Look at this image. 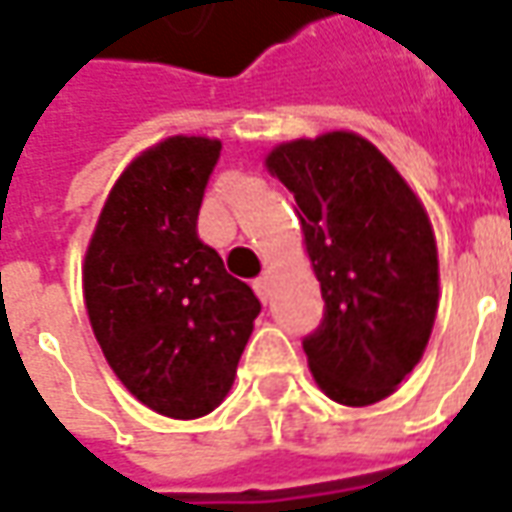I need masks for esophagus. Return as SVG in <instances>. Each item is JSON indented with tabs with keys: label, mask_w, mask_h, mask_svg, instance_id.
I'll return each mask as SVG.
<instances>
[{
	"label": "esophagus",
	"mask_w": 512,
	"mask_h": 512,
	"mask_svg": "<svg viewBox=\"0 0 512 512\" xmlns=\"http://www.w3.org/2000/svg\"><path fill=\"white\" fill-rule=\"evenodd\" d=\"M270 281H273V278H270V273H264L262 278H256V281H253V289H256V295L262 297L264 303H267V300H270Z\"/></svg>",
	"instance_id": "esophagus-1"
}]
</instances>
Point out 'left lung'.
Listing matches in <instances>:
<instances>
[{
  "label": "left lung",
  "instance_id": "obj_1",
  "mask_svg": "<svg viewBox=\"0 0 512 512\" xmlns=\"http://www.w3.org/2000/svg\"><path fill=\"white\" fill-rule=\"evenodd\" d=\"M300 209L322 322L303 339L320 389L342 405L389 397L419 364L438 311L427 212L389 159L353 132L295 140L267 157Z\"/></svg>",
  "mask_w": 512,
  "mask_h": 512
}]
</instances>
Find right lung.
<instances>
[{
  "label": "right lung",
  "mask_w": 512,
  "mask_h": 512,
  "mask_svg": "<svg viewBox=\"0 0 512 512\" xmlns=\"http://www.w3.org/2000/svg\"><path fill=\"white\" fill-rule=\"evenodd\" d=\"M220 143L168 137L123 170L90 239L82 284L112 372L151 411L198 419L234 383L262 303L198 237Z\"/></svg>",
  "instance_id": "right-lung-1"
}]
</instances>
